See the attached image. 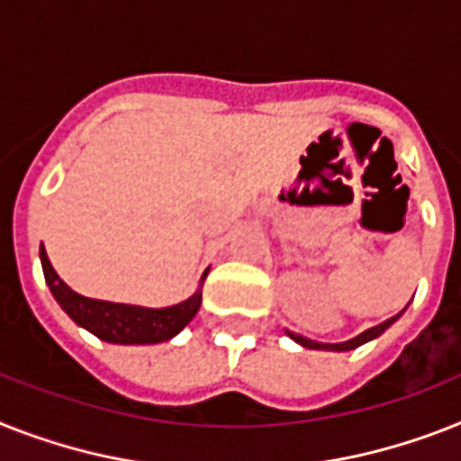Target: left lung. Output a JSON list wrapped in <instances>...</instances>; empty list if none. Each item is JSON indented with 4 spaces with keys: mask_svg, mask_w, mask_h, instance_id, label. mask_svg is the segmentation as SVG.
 Segmentation results:
<instances>
[{
    "mask_svg": "<svg viewBox=\"0 0 461 461\" xmlns=\"http://www.w3.org/2000/svg\"><path fill=\"white\" fill-rule=\"evenodd\" d=\"M395 320H398V315L391 317V320H386V321H381L379 327L366 329V331H362L360 336H355V339L346 340V343H317V340H310V339H305V336L291 334V331H289V336L295 340V343H301L303 348H312V350H336V353H343V350H353V348L362 346V343H366V340H372V339H376V336H381Z\"/></svg>",
    "mask_w": 461,
    "mask_h": 461,
    "instance_id": "8db88e82",
    "label": "left lung"
}]
</instances>
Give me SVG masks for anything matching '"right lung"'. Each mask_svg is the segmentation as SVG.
I'll use <instances>...</instances> for the list:
<instances>
[{
	"instance_id": "obj_1",
	"label": "right lung",
	"mask_w": 461,
	"mask_h": 461,
	"mask_svg": "<svg viewBox=\"0 0 461 461\" xmlns=\"http://www.w3.org/2000/svg\"><path fill=\"white\" fill-rule=\"evenodd\" d=\"M40 258H42L44 279H47L49 289H51L54 298L59 301V305L68 312V317L75 324H80L87 331H92L96 339L108 340V343L144 346V343L167 340L175 334H179L194 320L198 308H201V291H196L185 303H177L172 308L160 310L85 298V295L75 294L70 286L61 282V276L56 275V269L49 263L44 246L40 249Z\"/></svg>"
}]
</instances>
